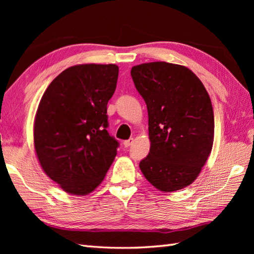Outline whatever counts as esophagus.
I'll list each match as a JSON object with an SVG mask.
<instances>
[{"mask_svg": "<svg viewBox=\"0 0 254 254\" xmlns=\"http://www.w3.org/2000/svg\"><path fill=\"white\" fill-rule=\"evenodd\" d=\"M133 142H134V139H133V138H130V139H127V141H124V142H123L124 147H128V146H131Z\"/></svg>", "mask_w": 254, "mask_h": 254, "instance_id": "1", "label": "esophagus"}]
</instances>
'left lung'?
Masks as SVG:
<instances>
[{
  "label": "left lung",
  "mask_w": 254,
  "mask_h": 254,
  "mask_svg": "<svg viewBox=\"0 0 254 254\" xmlns=\"http://www.w3.org/2000/svg\"><path fill=\"white\" fill-rule=\"evenodd\" d=\"M131 75L148 112L150 149L139 168L159 191L181 190L196 179L213 147L209 96L196 75L179 64L143 63Z\"/></svg>",
  "instance_id": "1"
}]
</instances>
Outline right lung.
Returning <instances> with one entry per match:
<instances>
[{
    "instance_id": "right-lung-1",
    "label": "right lung",
    "mask_w": 254,
    "mask_h": 254,
    "mask_svg": "<svg viewBox=\"0 0 254 254\" xmlns=\"http://www.w3.org/2000/svg\"><path fill=\"white\" fill-rule=\"evenodd\" d=\"M118 75L116 64L71 66L52 80L38 106V160L46 175L69 194L93 192L115 160L119 142L107 131V105Z\"/></svg>"
}]
</instances>
